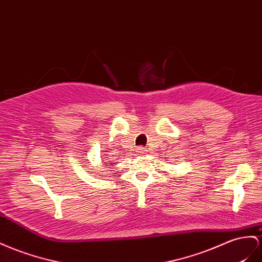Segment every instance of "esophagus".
Wrapping results in <instances>:
<instances>
[{"mask_svg":"<svg viewBox=\"0 0 262 262\" xmlns=\"http://www.w3.org/2000/svg\"><path fill=\"white\" fill-rule=\"evenodd\" d=\"M136 152H137L138 154H142V153L145 152V147H143V146H138V147L136 148Z\"/></svg>","mask_w":262,"mask_h":262,"instance_id":"obj_1","label":"esophagus"}]
</instances>
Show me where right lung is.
Here are the masks:
<instances>
[{
	"label": "right lung",
	"mask_w": 262,
	"mask_h": 262,
	"mask_svg": "<svg viewBox=\"0 0 262 262\" xmlns=\"http://www.w3.org/2000/svg\"><path fill=\"white\" fill-rule=\"evenodd\" d=\"M104 165H105V164H104Z\"/></svg>",
	"instance_id": "right-lung-1"
}]
</instances>
